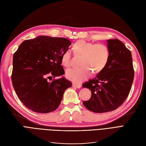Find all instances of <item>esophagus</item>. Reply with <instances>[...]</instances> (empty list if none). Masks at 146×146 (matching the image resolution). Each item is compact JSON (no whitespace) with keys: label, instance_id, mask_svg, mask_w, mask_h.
<instances>
[{"label":"esophagus","instance_id":"1","mask_svg":"<svg viewBox=\"0 0 146 146\" xmlns=\"http://www.w3.org/2000/svg\"><path fill=\"white\" fill-rule=\"evenodd\" d=\"M72 86L74 88H81L80 85H78V84H76V83H73Z\"/></svg>","mask_w":146,"mask_h":146}]
</instances>
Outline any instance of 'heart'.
Wrapping results in <instances>:
<instances>
[{"label":"heart","instance_id":"heart-1","mask_svg":"<svg viewBox=\"0 0 146 146\" xmlns=\"http://www.w3.org/2000/svg\"><path fill=\"white\" fill-rule=\"evenodd\" d=\"M75 54L82 55L80 68L69 69L66 72L68 80L74 83H81L91 76L101 72L107 66L110 51L108 47L103 44H94L85 40H78L73 45ZM61 63L65 67L72 64V56L70 50L65 51L61 56Z\"/></svg>","mask_w":146,"mask_h":146}]
</instances>
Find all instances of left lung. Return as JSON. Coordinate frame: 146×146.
<instances>
[{
    "label": "left lung",
    "instance_id": "obj_1",
    "mask_svg": "<svg viewBox=\"0 0 146 146\" xmlns=\"http://www.w3.org/2000/svg\"><path fill=\"white\" fill-rule=\"evenodd\" d=\"M110 57L105 68L95 78L83 84L91 98L83 104L90 111L106 113L115 110L129 96L134 78L131 52L117 39L107 41Z\"/></svg>",
    "mask_w": 146,
    "mask_h": 146
}]
</instances>
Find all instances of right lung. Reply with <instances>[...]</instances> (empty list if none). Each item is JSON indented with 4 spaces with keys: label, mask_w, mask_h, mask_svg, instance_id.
Here are the masks:
<instances>
[{
    "label": "right lung",
    "mask_w": 146,
    "mask_h": 146,
    "mask_svg": "<svg viewBox=\"0 0 146 146\" xmlns=\"http://www.w3.org/2000/svg\"><path fill=\"white\" fill-rule=\"evenodd\" d=\"M70 44L67 38L39 36L23 41L13 55V86L21 102L32 111H55L65 90L72 86L64 77L48 80L64 74L61 56Z\"/></svg>",
    "instance_id": "1"
}]
</instances>
